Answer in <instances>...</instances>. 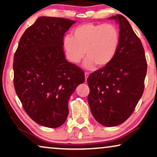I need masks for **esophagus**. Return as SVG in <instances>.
<instances>
[{
  "instance_id": "obj_1",
  "label": "esophagus",
  "mask_w": 157,
  "mask_h": 157,
  "mask_svg": "<svg viewBox=\"0 0 157 157\" xmlns=\"http://www.w3.org/2000/svg\"><path fill=\"white\" fill-rule=\"evenodd\" d=\"M85 81H87V79L88 78V76H89V72H85Z\"/></svg>"
}]
</instances>
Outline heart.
<instances>
[{
    "label": "heart",
    "mask_w": 157,
    "mask_h": 157,
    "mask_svg": "<svg viewBox=\"0 0 157 157\" xmlns=\"http://www.w3.org/2000/svg\"><path fill=\"white\" fill-rule=\"evenodd\" d=\"M120 43L118 28L112 23L82 24L75 28L72 36L65 35L63 46L66 57L78 64L86 55L84 67L93 70L109 65L115 57Z\"/></svg>",
    "instance_id": "b5f03b06"
}]
</instances>
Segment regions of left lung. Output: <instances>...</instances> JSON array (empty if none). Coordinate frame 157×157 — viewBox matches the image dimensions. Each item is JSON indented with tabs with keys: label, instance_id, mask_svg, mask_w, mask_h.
<instances>
[{
	"label": "left lung",
	"instance_id": "obj_1",
	"mask_svg": "<svg viewBox=\"0 0 157 157\" xmlns=\"http://www.w3.org/2000/svg\"><path fill=\"white\" fill-rule=\"evenodd\" d=\"M109 19L120 25V47L109 65L88 77L87 100L94 119L114 127L129 117L142 98L147 64L142 42L129 21L119 14Z\"/></svg>",
	"mask_w": 157,
	"mask_h": 157
}]
</instances>
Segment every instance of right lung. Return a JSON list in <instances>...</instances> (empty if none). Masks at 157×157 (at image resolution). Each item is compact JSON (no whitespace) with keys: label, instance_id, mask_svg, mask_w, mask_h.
<instances>
[{"label":"right lung","instance_id":"obj_1","mask_svg":"<svg viewBox=\"0 0 157 157\" xmlns=\"http://www.w3.org/2000/svg\"><path fill=\"white\" fill-rule=\"evenodd\" d=\"M76 21L42 16L24 32L13 59L14 87L28 116L46 127L67 120L68 101L85 75L65 59L64 35Z\"/></svg>","mask_w":157,"mask_h":157}]
</instances>
